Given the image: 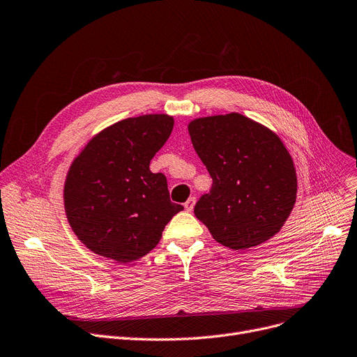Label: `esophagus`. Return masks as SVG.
Wrapping results in <instances>:
<instances>
[{
    "label": "esophagus",
    "instance_id": "esophagus-1",
    "mask_svg": "<svg viewBox=\"0 0 357 357\" xmlns=\"http://www.w3.org/2000/svg\"><path fill=\"white\" fill-rule=\"evenodd\" d=\"M195 201H197L195 197H191L188 201H186L185 205H183L185 210H186V211H192V210H194V205H195Z\"/></svg>",
    "mask_w": 357,
    "mask_h": 357
}]
</instances>
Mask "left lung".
<instances>
[{"label":"left lung","instance_id":"left-lung-1","mask_svg":"<svg viewBox=\"0 0 357 357\" xmlns=\"http://www.w3.org/2000/svg\"><path fill=\"white\" fill-rule=\"evenodd\" d=\"M188 131L213 178L194 213L214 240L248 250L279 233L295 205L296 172L275 131L238 112L195 119Z\"/></svg>","mask_w":357,"mask_h":357}]
</instances>
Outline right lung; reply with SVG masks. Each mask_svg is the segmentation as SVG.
<instances>
[{
    "mask_svg": "<svg viewBox=\"0 0 357 357\" xmlns=\"http://www.w3.org/2000/svg\"><path fill=\"white\" fill-rule=\"evenodd\" d=\"M174 117L146 114L108 126L73 159L63 186L69 226L96 255L120 264L156 248L183 210L169 199L163 174L150 160L172 133Z\"/></svg>",
    "mask_w": 357,
    "mask_h": 357,
    "instance_id": "right-lung-1",
    "label": "right lung"
}]
</instances>
